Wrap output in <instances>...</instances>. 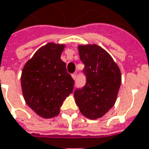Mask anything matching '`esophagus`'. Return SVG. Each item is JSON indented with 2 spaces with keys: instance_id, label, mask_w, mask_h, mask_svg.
Returning <instances> with one entry per match:
<instances>
[{
  "instance_id": "34e87169",
  "label": "esophagus",
  "mask_w": 149,
  "mask_h": 149,
  "mask_svg": "<svg viewBox=\"0 0 149 149\" xmlns=\"http://www.w3.org/2000/svg\"><path fill=\"white\" fill-rule=\"evenodd\" d=\"M77 72H74L73 74L72 75V78H73L74 80H76V78H77Z\"/></svg>"
}]
</instances>
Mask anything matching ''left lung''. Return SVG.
Segmentation results:
<instances>
[{"mask_svg": "<svg viewBox=\"0 0 149 149\" xmlns=\"http://www.w3.org/2000/svg\"><path fill=\"white\" fill-rule=\"evenodd\" d=\"M86 83L74 91L76 103L85 117H102L115 103L121 85V72L112 57L99 46L80 45Z\"/></svg>", "mask_w": 149, "mask_h": 149, "instance_id": "left-lung-1", "label": "left lung"}]
</instances>
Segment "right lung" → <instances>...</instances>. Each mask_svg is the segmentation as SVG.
<instances>
[{"label": "right lung", "mask_w": 149, "mask_h": 149, "mask_svg": "<svg viewBox=\"0 0 149 149\" xmlns=\"http://www.w3.org/2000/svg\"><path fill=\"white\" fill-rule=\"evenodd\" d=\"M63 44L49 42L26 62L21 77L24 99L42 118L60 114L63 102L73 91L74 80L60 59Z\"/></svg>", "instance_id": "1"}]
</instances>
